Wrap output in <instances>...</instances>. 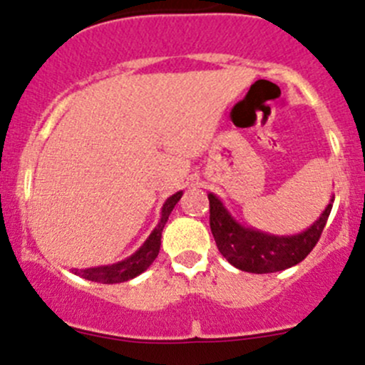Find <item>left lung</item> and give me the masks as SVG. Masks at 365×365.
<instances>
[{
  "mask_svg": "<svg viewBox=\"0 0 365 365\" xmlns=\"http://www.w3.org/2000/svg\"><path fill=\"white\" fill-rule=\"evenodd\" d=\"M334 197L331 196L319 219L307 230L294 235H272L251 226H244L230 214L222 201L210 192L208 201L212 235L222 257L240 271L257 274L284 271L299 264L314 250L331 212Z\"/></svg>",
  "mask_w": 365,
  "mask_h": 365,
  "instance_id": "left-lung-1",
  "label": "left lung"
}]
</instances>
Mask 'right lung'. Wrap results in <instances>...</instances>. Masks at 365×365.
<instances>
[{
  "label": "right lung",
  "instance_id": "obj_1",
  "mask_svg": "<svg viewBox=\"0 0 365 365\" xmlns=\"http://www.w3.org/2000/svg\"><path fill=\"white\" fill-rule=\"evenodd\" d=\"M182 190L165 200L164 207H162L160 221L155 226L153 232L150 233L143 246L130 255L128 258L121 262H115L112 265H98V267H88V269H73L74 274H80L81 278L91 282H98V284H121V282H128L132 278L139 277L140 272L146 271L153 260L157 258L158 251H160V239H162V230H164L165 222H168L169 215H171L173 208L178 203L182 197Z\"/></svg>",
  "mask_w": 365,
  "mask_h": 365
}]
</instances>
